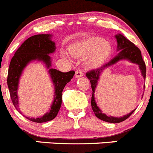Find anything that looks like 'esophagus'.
I'll return each mask as SVG.
<instances>
[{"mask_svg":"<svg viewBox=\"0 0 153 153\" xmlns=\"http://www.w3.org/2000/svg\"><path fill=\"white\" fill-rule=\"evenodd\" d=\"M83 75H84L83 72H82L81 70L78 69V70H77V71H76V72H75V78H80V77H82V76H83Z\"/></svg>","mask_w":153,"mask_h":153,"instance_id":"34e87169","label":"esophagus"}]
</instances>
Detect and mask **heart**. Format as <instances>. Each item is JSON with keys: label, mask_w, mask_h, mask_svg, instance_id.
<instances>
[{"label": "heart", "mask_w": 153, "mask_h": 153, "mask_svg": "<svg viewBox=\"0 0 153 153\" xmlns=\"http://www.w3.org/2000/svg\"><path fill=\"white\" fill-rule=\"evenodd\" d=\"M71 52L74 56L87 57V68H96L102 65L111 53V45L100 38H91L72 47Z\"/></svg>", "instance_id": "b5f03b06"}]
</instances>
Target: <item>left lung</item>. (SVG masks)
<instances>
[{"instance_id": "obj_1", "label": "left lung", "mask_w": 153, "mask_h": 153, "mask_svg": "<svg viewBox=\"0 0 153 153\" xmlns=\"http://www.w3.org/2000/svg\"><path fill=\"white\" fill-rule=\"evenodd\" d=\"M115 38H116L117 44H118V47H117L118 49L117 50L119 51L118 55L115 56L113 59H111L109 62H107L106 64L103 65L102 66L99 67L96 69L91 70L90 72L86 73L87 78L91 81V88H92L93 91L92 97H91V106H92L93 111H94V114L98 118L102 120L104 122H109V123H119V122H123V121H125V120H126L127 118L131 116V115L134 112L135 109L130 112L129 114H128V115H124L123 117H121V118L108 116L105 114L102 113L101 109L97 105L95 98H94L95 89H96V87L98 84V81H99L101 73L103 72L105 68L113 65V64L116 63L117 62L122 60V59H127V60H129L130 62H133V63L137 64L139 65V68L141 71V74L143 76L144 79L146 78V64L142 58L140 50L137 47L135 46L131 41L127 39L125 36H123L121 34L115 35Z\"/></svg>"}]
</instances>
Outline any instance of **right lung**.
<instances>
[{
  "label": "right lung",
  "mask_w": 153,
  "mask_h": 153,
  "mask_svg": "<svg viewBox=\"0 0 153 153\" xmlns=\"http://www.w3.org/2000/svg\"><path fill=\"white\" fill-rule=\"evenodd\" d=\"M52 35L48 34L36 35L25 40L16 51L10 63L8 69L7 85L10 94L16 109L18 110L19 100L17 90L19 81L22 71L31 61H41L48 68L53 84L54 85V100L49 112L38 118L25 117L31 122L42 123L51 121L56 116L62 104V93L64 88L75 75L74 71L62 72L55 68H51V58L49 54L55 52V43L51 41Z\"/></svg>",
  "instance_id": "add662e5"
}]
</instances>
